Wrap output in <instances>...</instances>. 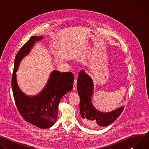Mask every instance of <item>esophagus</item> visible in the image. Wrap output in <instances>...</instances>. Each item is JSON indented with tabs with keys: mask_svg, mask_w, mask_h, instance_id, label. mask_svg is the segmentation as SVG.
<instances>
[{
	"mask_svg": "<svg viewBox=\"0 0 149 149\" xmlns=\"http://www.w3.org/2000/svg\"><path fill=\"white\" fill-rule=\"evenodd\" d=\"M77 77H75V79L74 81V87H73V90L75 91L77 90Z\"/></svg>",
	"mask_w": 149,
	"mask_h": 149,
	"instance_id": "obj_1",
	"label": "esophagus"
}]
</instances>
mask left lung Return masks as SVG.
<instances>
[{
    "label": "left lung",
    "mask_w": 149,
    "mask_h": 149,
    "mask_svg": "<svg viewBox=\"0 0 149 149\" xmlns=\"http://www.w3.org/2000/svg\"><path fill=\"white\" fill-rule=\"evenodd\" d=\"M77 90L80 97L79 110L82 123L87 126L105 127L113 123L121 114L124 106L109 113L98 110L92 102L94 84L91 78L81 70L77 79Z\"/></svg>",
    "instance_id": "obj_1"
}]
</instances>
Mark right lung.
<instances>
[{
    "label": "right lung",
    "instance_id": "1",
    "mask_svg": "<svg viewBox=\"0 0 149 149\" xmlns=\"http://www.w3.org/2000/svg\"><path fill=\"white\" fill-rule=\"evenodd\" d=\"M42 36H33L17 53L12 78V87L16 107L22 117L28 123L40 129H48L55 123L60 100L73 88L74 81L72 72L53 71L45 87L38 95L29 96L20 89L16 79L19 63L28 55L36 42Z\"/></svg>",
    "mask_w": 149,
    "mask_h": 149
}]
</instances>
